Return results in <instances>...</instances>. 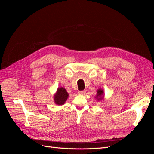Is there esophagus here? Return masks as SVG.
Returning <instances> with one entry per match:
<instances>
[{
	"label": "esophagus",
	"instance_id": "obj_1",
	"mask_svg": "<svg viewBox=\"0 0 154 154\" xmlns=\"http://www.w3.org/2000/svg\"><path fill=\"white\" fill-rule=\"evenodd\" d=\"M85 91H79L78 92V94H81V95H83V94H85Z\"/></svg>",
	"mask_w": 154,
	"mask_h": 154
}]
</instances>
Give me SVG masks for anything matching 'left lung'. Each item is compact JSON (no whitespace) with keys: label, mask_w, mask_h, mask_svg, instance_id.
<instances>
[{"label":"left lung","mask_w":154,"mask_h":154,"mask_svg":"<svg viewBox=\"0 0 154 154\" xmlns=\"http://www.w3.org/2000/svg\"><path fill=\"white\" fill-rule=\"evenodd\" d=\"M95 98L97 101H101L104 99V91L102 88H98L97 90V94L96 95Z\"/></svg>","instance_id":"left-lung-1"}]
</instances>
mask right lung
I'll list each match as a JSON object with an SVG mask.
<instances>
[{
	"label": "right lung",
	"instance_id": "add662e5",
	"mask_svg": "<svg viewBox=\"0 0 154 154\" xmlns=\"http://www.w3.org/2000/svg\"><path fill=\"white\" fill-rule=\"evenodd\" d=\"M69 94L66 89L63 87L57 88V91L54 94V101L57 105H63L68 99Z\"/></svg>",
	"mask_w": 154,
	"mask_h": 154
}]
</instances>
